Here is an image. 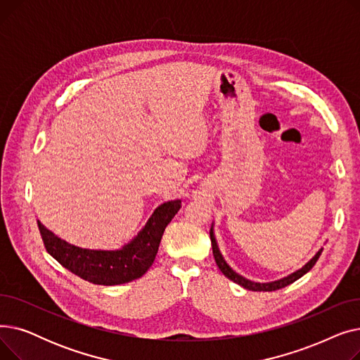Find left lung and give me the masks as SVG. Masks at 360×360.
Masks as SVG:
<instances>
[{"label":"left lung","mask_w":360,"mask_h":360,"mask_svg":"<svg viewBox=\"0 0 360 360\" xmlns=\"http://www.w3.org/2000/svg\"><path fill=\"white\" fill-rule=\"evenodd\" d=\"M210 239H212V247H213V255H214V259H216V264L219 270L228 277L229 280L238 283L239 286L248 289V290H254V292H273V290H277V289H281V288H286L289 286L290 283L296 281L297 278H300L304 274H307L314 266L315 262L318 261L321 252H323V248H321L307 264L302 269L293 271L292 274L283 277V278H278V280H274V281H269V283H257V281H251L248 278H245L243 276L238 274L235 270H232V267L229 266L228 262L224 261L220 250H219V245H217V240H216V236H214V229H213V224H212V229H210Z\"/></svg>","instance_id":"1"}]
</instances>
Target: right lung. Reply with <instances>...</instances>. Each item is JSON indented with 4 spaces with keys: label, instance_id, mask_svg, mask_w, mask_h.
Here are the masks:
<instances>
[{
    "label": "right lung",
    "instance_id": "obj_1",
    "mask_svg": "<svg viewBox=\"0 0 360 360\" xmlns=\"http://www.w3.org/2000/svg\"><path fill=\"white\" fill-rule=\"evenodd\" d=\"M181 209V200L160 204L144 228L121 250H86L56 236L37 220L46 251L63 267L93 285L115 286L132 281L151 267L166 226Z\"/></svg>",
    "mask_w": 360,
    "mask_h": 360
}]
</instances>
